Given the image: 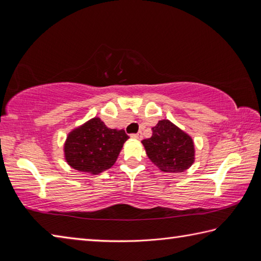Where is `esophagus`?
I'll use <instances>...</instances> for the list:
<instances>
[{"mask_svg": "<svg viewBox=\"0 0 261 261\" xmlns=\"http://www.w3.org/2000/svg\"><path fill=\"white\" fill-rule=\"evenodd\" d=\"M131 137L132 138H135V139H141L143 138V135H141V132H138V134H134V135H131Z\"/></svg>", "mask_w": 261, "mask_h": 261, "instance_id": "34e87169", "label": "esophagus"}]
</instances>
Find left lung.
<instances>
[{
  "label": "left lung",
  "instance_id": "left-lung-1",
  "mask_svg": "<svg viewBox=\"0 0 261 261\" xmlns=\"http://www.w3.org/2000/svg\"><path fill=\"white\" fill-rule=\"evenodd\" d=\"M152 137L144 139L149 160L166 173H183L194 162V144L187 132L169 120H161L152 127Z\"/></svg>",
  "mask_w": 261,
  "mask_h": 261
}]
</instances>
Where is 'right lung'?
Segmentation results:
<instances>
[{"mask_svg": "<svg viewBox=\"0 0 261 261\" xmlns=\"http://www.w3.org/2000/svg\"><path fill=\"white\" fill-rule=\"evenodd\" d=\"M127 139L124 130L109 129L99 117L91 118L68 135L65 161L82 173L98 175L114 166Z\"/></svg>", "mask_w": 261, "mask_h": 261, "instance_id": "add662e5", "label": "right lung"}]
</instances>
